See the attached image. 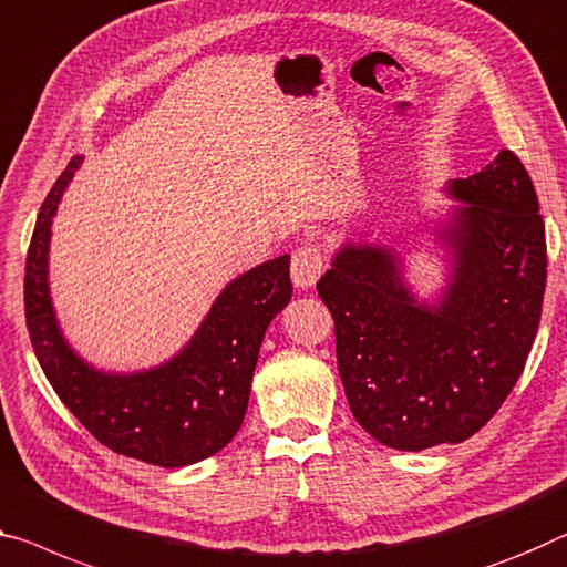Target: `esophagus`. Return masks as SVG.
Here are the masks:
<instances>
[{
    "mask_svg": "<svg viewBox=\"0 0 567 567\" xmlns=\"http://www.w3.org/2000/svg\"><path fill=\"white\" fill-rule=\"evenodd\" d=\"M290 275L295 287H316L322 275V255L316 245H302L295 249L292 255V265H290Z\"/></svg>",
    "mask_w": 567,
    "mask_h": 567,
    "instance_id": "1",
    "label": "esophagus"
}]
</instances>
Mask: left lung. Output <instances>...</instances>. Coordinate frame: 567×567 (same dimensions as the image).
Masks as SVG:
<instances>
[{"instance_id": "left-lung-1", "label": "left lung", "mask_w": 567, "mask_h": 567, "mask_svg": "<svg viewBox=\"0 0 567 567\" xmlns=\"http://www.w3.org/2000/svg\"><path fill=\"white\" fill-rule=\"evenodd\" d=\"M444 194L456 204L426 224L444 265L429 298L406 277V241H340L318 282L350 411L399 452L477 434L515 389L540 326L545 224L523 161L502 148Z\"/></svg>"}]
</instances>
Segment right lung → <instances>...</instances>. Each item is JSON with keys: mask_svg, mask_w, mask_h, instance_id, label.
Returning <instances> with one entry per match:
<instances>
[{"mask_svg": "<svg viewBox=\"0 0 567 567\" xmlns=\"http://www.w3.org/2000/svg\"><path fill=\"white\" fill-rule=\"evenodd\" d=\"M80 166L83 156H75L50 188L27 251L24 316L34 355L60 401L107 449L164 470L202 462L245 421L259 346L292 298L290 255L229 280L168 361L105 371L70 346L50 292L52 219Z\"/></svg>", "mask_w": 567, "mask_h": 567, "instance_id": "right-lung-1", "label": "right lung"}]
</instances>
